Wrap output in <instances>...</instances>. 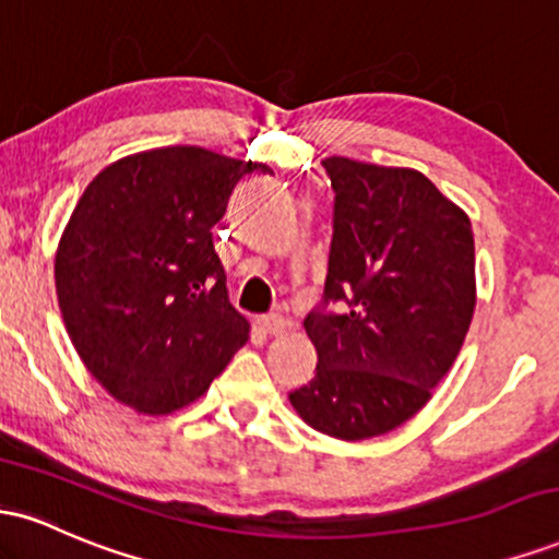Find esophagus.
I'll use <instances>...</instances> for the list:
<instances>
[{
  "mask_svg": "<svg viewBox=\"0 0 559 559\" xmlns=\"http://www.w3.org/2000/svg\"><path fill=\"white\" fill-rule=\"evenodd\" d=\"M258 323H260V329L265 333H271V336H278V333H284V329H286V318L278 316V312H273V316H262Z\"/></svg>",
  "mask_w": 559,
  "mask_h": 559,
  "instance_id": "obj_1",
  "label": "esophagus"
}]
</instances>
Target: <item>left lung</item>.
<instances>
[{"label": "left lung", "mask_w": 559, "mask_h": 559, "mask_svg": "<svg viewBox=\"0 0 559 559\" xmlns=\"http://www.w3.org/2000/svg\"><path fill=\"white\" fill-rule=\"evenodd\" d=\"M336 191L325 301L305 331L318 373L288 394L316 431L342 441L383 436L433 396L476 310L471 217L413 168L325 157Z\"/></svg>", "instance_id": "left-lung-1"}]
</instances>
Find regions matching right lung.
Masks as SVG:
<instances>
[{"label":"right lung","mask_w":559,"mask_h":559,"mask_svg":"<svg viewBox=\"0 0 559 559\" xmlns=\"http://www.w3.org/2000/svg\"><path fill=\"white\" fill-rule=\"evenodd\" d=\"M252 170L271 173L202 146L136 152L96 173L62 230L55 284L70 342L139 415L199 400L247 344L213 228Z\"/></svg>","instance_id":"1"}]
</instances>
